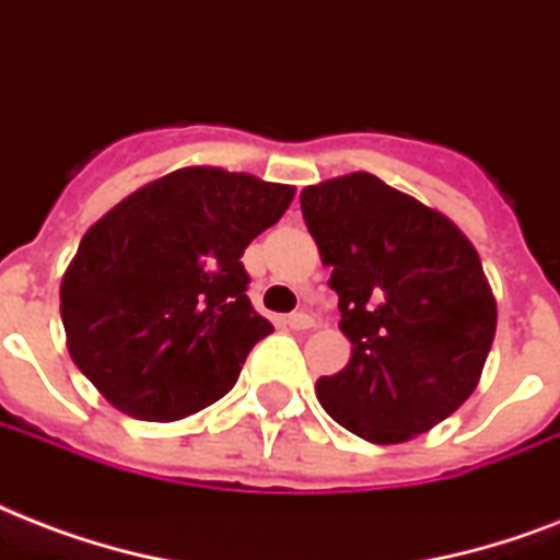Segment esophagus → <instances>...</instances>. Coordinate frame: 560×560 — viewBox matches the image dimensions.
Masks as SVG:
<instances>
[{
  "label": "esophagus",
  "instance_id": "esophagus-1",
  "mask_svg": "<svg viewBox=\"0 0 560 560\" xmlns=\"http://www.w3.org/2000/svg\"><path fill=\"white\" fill-rule=\"evenodd\" d=\"M292 329H312L315 327V318L312 315H306V312H294V315H289V320H285Z\"/></svg>",
  "mask_w": 560,
  "mask_h": 560
}]
</instances>
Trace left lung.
<instances>
[{
  "mask_svg": "<svg viewBox=\"0 0 560 560\" xmlns=\"http://www.w3.org/2000/svg\"><path fill=\"white\" fill-rule=\"evenodd\" d=\"M301 210L332 268L350 362L320 376L329 418L371 444H402L476 392L497 298L474 242L444 212L368 172L306 186Z\"/></svg>",
  "mask_w": 560,
  "mask_h": 560,
  "instance_id": "1",
  "label": "left lung"
}]
</instances>
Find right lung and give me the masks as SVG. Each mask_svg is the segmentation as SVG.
<instances>
[{"label":"right lung","instance_id":"1","mask_svg":"<svg viewBox=\"0 0 560 560\" xmlns=\"http://www.w3.org/2000/svg\"><path fill=\"white\" fill-rule=\"evenodd\" d=\"M294 186L186 166L140 186L84 233L60 280L78 371L137 420L168 423L231 392L275 327L254 312L242 254Z\"/></svg>","mask_w":560,"mask_h":560}]
</instances>
